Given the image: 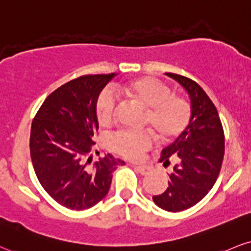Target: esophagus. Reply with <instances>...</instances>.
I'll return each instance as SVG.
<instances>
[{"label":"esophagus","instance_id":"1","mask_svg":"<svg viewBox=\"0 0 251 251\" xmlns=\"http://www.w3.org/2000/svg\"><path fill=\"white\" fill-rule=\"evenodd\" d=\"M134 168L139 172V173L143 174V175L149 174L151 171V168L149 167V166H134Z\"/></svg>","mask_w":251,"mask_h":251}]
</instances>
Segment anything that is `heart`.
Wrapping results in <instances>:
<instances>
[{
  "label": "heart",
  "instance_id": "obj_1",
  "mask_svg": "<svg viewBox=\"0 0 251 251\" xmlns=\"http://www.w3.org/2000/svg\"><path fill=\"white\" fill-rule=\"evenodd\" d=\"M117 91L145 108L143 125L153 131L161 141H171L185 132L192 118L189 101L182 96L172 93L171 87L152 77H141L119 84ZM95 112L99 125L108 127L116 122L117 101L110 92L99 93ZM110 149L123 158L138 160L153 145L149 131H120L110 138Z\"/></svg>",
  "mask_w": 251,
  "mask_h": 251
}]
</instances>
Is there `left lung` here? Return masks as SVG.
Instances as JSON below:
<instances>
[{
	"label": "left lung",
	"mask_w": 251,
	"mask_h": 251,
	"mask_svg": "<svg viewBox=\"0 0 251 251\" xmlns=\"http://www.w3.org/2000/svg\"><path fill=\"white\" fill-rule=\"evenodd\" d=\"M191 97L192 118L182 134L162 150L165 167L175 161L164 193L153 196L156 206L180 212L201 201L217 180L225 155V133L215 105L203 89L185 76L168 74Z\"/></svg>",
	"instance_id": "8db88e82"
}]
</instances>
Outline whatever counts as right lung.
Here are the masks:
<instances>
[{"mask_svg":"<svg viewBox=\"0 0 251 251\" xmlns=\"http://www.w3.org/2000/svg\"><path fill=\"white\" fill-rule=\"evenodd\" d=\"M116 76L86 75L59 86L36 113L30 132V155L45 192L69 209L91 208L106 196L112 172L125 165L112 154L92 166L86 158L98 131L95 105L99 93Z\"/></svg>","mask_w":251,"mask_h":251,"instance_id":"add662e5","label":"right lung"}]
</instances>
